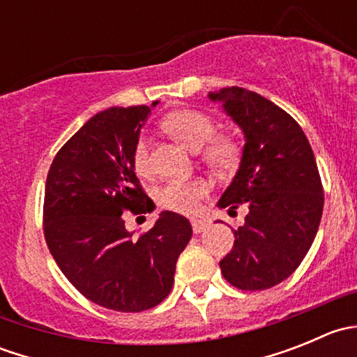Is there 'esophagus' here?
I'll return each instance as SVG.
<instances>
[{
  "label": "esophagus",
  "mask_w": 357,
  "mask_h": 357,
  "mask_svg": "<svg viewBox=\"0 0 357 357\" xmlns=\"http://www.w3.org/2000/svg\"><path fill=\"white\" fill-rule=\"evenodd\" d=\"M192 228L195 233H202L208 228V222L205 219H192Z\"/></svg>",
  "instance_id": "1"
}]
</instances>
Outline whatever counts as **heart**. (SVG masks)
<instances>
[{
    "instance_id": "obj_1",
    "label": "heart",
    "mask_w": 357,
    "mask_h": 357,
    "mask_svg": "<svg viewBox=\"0 0 357 357\" xmlns=\"http://www.w3.org/2000/svg\"><path fill=\"white\" fill-rule=\"evenodd\" d=\"M165 131L197 152L202 146L200 157L205 164L218 172H229L238 165L240 146L229 136H215V122L199 110H178L162 122ZM132 165L138 174H150L152 162L146 138H138L132 150ZM208 185L202 179H171L157 190V204L167 211L179 214H193L200 208V202L207 195Z\"/></svg>"
}]
</instances>
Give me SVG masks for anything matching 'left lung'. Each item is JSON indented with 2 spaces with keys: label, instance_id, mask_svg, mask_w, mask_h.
I'll return each instance as SVG.
<instances>
[{
  "label": "left lung",
  "instance_id": "8db88e82",
  "mask_svg": "<svg viewBox=\"0 0 357 357\" xmlns=\"http://www.w3.org/2000/svg\"><path fill=\"white\" fill-rule=\"evenodd\" d=\"M245 136L242 162L218 207H248L221 273L240 290L287 280L311 248L323 214L314 153L291 115L264 96L231 86L208 93Z\"/></svg>",
  "mask_w": 357,
  "mask_h": 357
}]
</instances>
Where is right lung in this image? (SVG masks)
Instances as JSON below:
<instances>
[{
	"label": "right lung",
	"mask_w": 357,
	"mask_h": 357,
	"mask_svg": "<svg viewBox=\"0 0 357 357\" xmlns=\"http://www.w3.org/2000/svg\"><path fill=\"white\" fill-rule=\"evenodd\" d=\"M150 112L146 105L112 107L93 115L59 150L46 178V245L68 282L112 311L139 312L160 304L193 233L188 219L171 211L160 212L142 235L124 226V211L153 208L132 165Z\"/></svg>",
	"instance_id": "right-lung-1"
}]
</instances>
